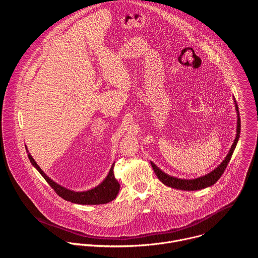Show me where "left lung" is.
Listing matches in <instances>:
<instances>
[{
    "label": "left lung",
    "instance_id": "obj_1",
    "mask_svg": "<svg viewBox=\"0 0 258 258\" xmlns=\"http://www.w3.org/2000/svg\"><path fill=\"white\" fill-rule=\"evenodd\" d=\"M235 106H236V111H237V135L235 138V141L231 147V149L227 155V157L225 158V160L220 163L215 169H213L212 171H210L209 173L197 177V178H193V179H185V178H178V177H174L171 175H168L167 173L163 172L160 168H158L152 161H151V165L154 169L155 174L157 175V177L164 183V185L170 187V188H174V189H178V190H183V191H196V190H201L207 187H210L219 179V177L223 175L226 167L228 166L231 157L234 153V150L236 148V145L238 143V140L240 138V132H241V120H240V114H239V109H238V105L235 101Z\"/></svg>",
    "mask_w": 258,
    "mask_h": 258
}]
</instances>
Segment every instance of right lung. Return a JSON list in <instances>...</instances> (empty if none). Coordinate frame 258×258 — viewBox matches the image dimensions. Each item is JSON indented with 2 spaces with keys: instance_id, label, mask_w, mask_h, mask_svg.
<instances>
[{
  "instance_id": "1",
  "label": "right lung",
  "mask_w": 258,
  "mask_h": 258,
  "mask_svg": "<svg viewBox=\"0 0 258 258\" xmlns=\"http://www.w3.org/2000/svg\"><path fill=\"white\" fill-rule=\"evenodd\" d=\"M26 152L27 148H26ZM28 158L31 162V164L39 170V172L42 174V176L47 180V182L52 187V189L64 200L70 201L71 203H77V204H83V205H96V204H105L110 201H112L116 198L120 185L119 182L116 180L113 172V167L114 163L112 164L111 168H110V171L106 178L98 185L97 187L85 191V192H76V191H71L69 189H66L62 186H60L59 183L55 182L53 179H51L43 170L42 168L38 165L30 155V153L27 154Z\"/></svg>"
}]
</instances>
